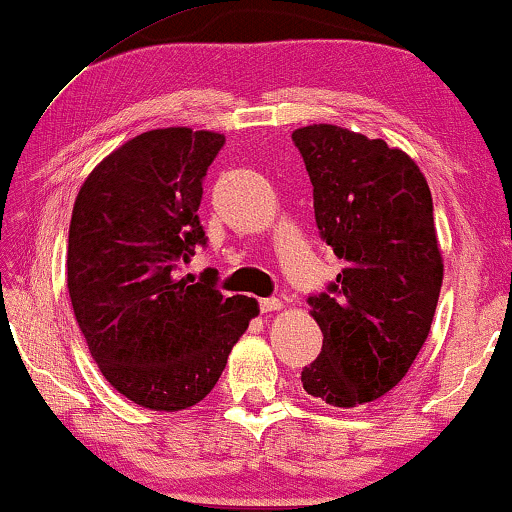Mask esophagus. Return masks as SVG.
Segmentation results:
<instances>
[{
    "label": "esophagus",
    "mask_w": 512,
    "mask_h": 512,
    "mask_svg": "<svg viewBox=\"0 0 512 512\" xmlns=\"http://www.w3.org/2000/svg\"><path fill=\"white\" fill-rule=\"evenodd\" d=\"M282 310V300L279 298H263L261 300V312H277Z\"/></svg>",
    "instance_id": "esophagus-1"
}]
</instances>
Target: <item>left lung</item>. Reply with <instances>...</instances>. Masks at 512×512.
Returning a JSON list of instances; mask_svg holds the SVG:
<instances>
[{"instance_id":"1","label":"left lung","mask_w":512,"mask_h":512,"mask_svg":"<svg viewBox=\"0 0 512 512\" xmlns=\"http://www.w3.org/2000/svg\"><path fill=\"white\" fill-rule=\"evenodd\" d=\"M291 137L319 233L345 261L307 300L324 347L300 380L319 401L356 408L394 389L429 338L443 286L431 191L415 160L384 139L328 123Z\"/></svg>"}]
</instances>
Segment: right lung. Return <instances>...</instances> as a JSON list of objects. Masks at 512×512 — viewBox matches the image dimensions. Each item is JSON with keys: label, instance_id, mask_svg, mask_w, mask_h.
I'll use <instances>...</instances> for the list:
<instances>
[{"label": "right lung", "instance_id": "obj_1", "mask_svg": "<svg viewBox=\"0 0 512 512\" xmlns=\"http://www.w3.org/2000/svg\"><path fill=\"white\" fill-rule=\"evenodd\" d=\"M226 137L158 128L111 151L76 195L67 289L90 354L118 394L177 412L219 382L228 354L258 314L256 298L179 277L205 244L202 179Z\"/></svg>", "mask_w": 512, "mask_h": 512}]
</instances>
